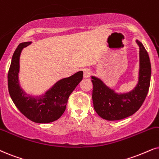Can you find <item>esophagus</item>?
I'll use <instances>...</instances> for the list:
<instances>
[{
	"mask_svg": "<svg viewBox=\"0 0 159 159\" xmlns=\"http://www.w3.org/2000/svg\"><path fill=\"white\" fill-rule=\"evenodd\" d=\"M92 72L89 69H85L84 70V78H89L91 75Z\"/></svg>",
	"mask_w": 159,
	"mask_h": 159,
	"instance_id": "esophagus-1",
	"label": "esophagus"
}]
</instances>
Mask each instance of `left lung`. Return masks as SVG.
Here are the masks:
<instances>
[{
    "mask_svg": "<svg viewBox=\"0 0 159 159\" xmlns=\"http://www.w3.org/2000/svg\"><path fill=\"white\" fill-rule=\"evenodd\" d=\"M136 43L140 49V69L138 84L125 94H116L100 79L92 77L94 108L100 117L106 120H118L136 112L145 100L150 84L151 65L148 53L143 45Z\"/></svg>",
    "mask_w": 159,
    "mask_h": 159,
    "instance_id": "left-lung-1",
    "label": "left lung"
}]
</instances>
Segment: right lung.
Instances as JSON below:
<instances>
[{"label": "right lung", "mask_w": 159, "mask_h": 159, "mask_svg": "<svg viewBox=\"0 0 159 159\" xmlns=\"http://www.w3.org/2000/svg\"><path fill=\"white\" fill-rule=\"evenodd\" d=\"M30 44L20 43L15 50L8 72V88L11 100L24 116L37 123H48L59 119L65 112L69 96L83 79V72L60 80L43 96L27 95L19 86L18 73L22 50Z\"/></svg>", "instance_id": "1"}]
</instances>
